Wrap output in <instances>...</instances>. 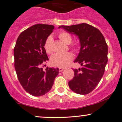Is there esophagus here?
I'll list each match as a JSON object with an SVG mask.
<instances>
[{
  "mask_svg": "<svg viewBox=\"0 0 122 122\" xmlns=\"http://www.w3.org/2000/svg\"><path fill=\"white\" fill-rule=\"evenodd\" d=\"M64 70V68H59V72H62Z\"/></svg>",
  "mask_w": 122,
  "mask_h": 122,
  "instance_id": "1",
  "label": "esophagus"
}]
</instances>
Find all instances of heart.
Wrapping results in <instances>:
<instances>
[{
	"instance_id": "b5f03b06",
	"label": "heart",
	"mask_w": 122,
	"mask_h": 122,
	"mask_svg": "<svg viewBox=\"0 0 122 122\" xmlns=\"http://www.w3.org/2000/svg\"><path fill=\"white\" fill-rule=\"evenodd\" d=\"M59 38L61 41L66 44H71L72 38L71 34L66 31L60 32L58 35ZM53 38L50 36L46 38L44 42V47L47 54H51L53 52ZM73 47V46H72ZM74 56L71 52H66L64 54H56L53 55L50 58L51 65L57 67H65L73 60Z\"/></svg>"
}]
</instances>
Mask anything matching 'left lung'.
I'll return each instance as SVG.
<instances>
[{"label": "left lung", "instance_id": "1", "mask_svg": "<svg viewBox=\"0 0 122 122\" xmlns=\"http://www.w3.org/2000/svg\"><path fill=\"white\" fill-rule=\"evenodd\" d=\"M59 28L79 38L80 51L74 62L80 64L82 68L74 70V76L68 85L78 94H88L98 85L108 60V48L104 37L98 29L86 23L61 25Z\"/></svg>", "mask_w": 122, "mask_h": 122}]
</instances>
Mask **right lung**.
Returning <instances> with one entry per match:
<instances>
[{"instance_id": "1", "label": "right lung", "mask_w": 122, "mask_h": 122, "mask_svg": "<svg viewBox=\"0 0 122 122\" xmlns=\"http://www.w3.org/2000/svg\"><path fill=\"white\" fill-rule=\"evenodd\" d=\"M54 29L52 25L35 24L21 32L14 48L18 79L24 90L34 97L49 91L59 73L58 68H41L48 60L44 42Z\"/></svg>"}]
</instances>
